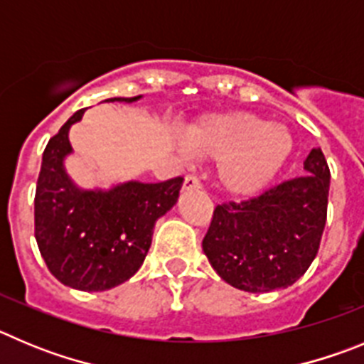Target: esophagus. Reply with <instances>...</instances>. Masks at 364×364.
I'll list each match as a JSON object with an SVG mask.
<instances>
[{"label": "esophagus", "instance_id": "esophagus-1", "mask_svg": "<svg viewBox=\"0 0 364 364\" xmlns=\"http://www.w3.org/2000/svg\"><path fill=\"white\" fill-rule=\"evenodd\" d=\"M201 188V181L196 176H186L183 181V190H199Z\"/></svg>", "mask_w": 364, "mask_h": 364}]
</instances>
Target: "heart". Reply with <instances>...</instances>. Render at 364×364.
Returning a JSON list of instances; mask_svg holds the SVG:
<instances>
[{
  "label": "heart",
  "mask_w": 364,
  "mask_h": 364,
  "mask_svg": "<svg viewBox=\"0 0 364 364\" xmlns=\"http://www.w3.org/2000/svg\"><path fill=\"white\" fill-rule=\"evenodd\" d=\"M186 143L199 158L219 159V185L234 196L259 192L294 150L287 127L250 112L208 114L188 127Z\"/></svg>",
  "instance_id": "b5f03b06"
}]
</instances>
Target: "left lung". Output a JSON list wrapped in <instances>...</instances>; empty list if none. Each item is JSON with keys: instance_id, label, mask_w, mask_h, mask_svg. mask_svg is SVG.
Wrapping results in <instances>:
<instances>
[{"instance_id": "8db88e82", "label": "left lung", "mask_w": 364, "mask_h": 364, "mask_svg": "<svg viewBox=\"0 0 364 364\" xmlns=\"http://www.w3.org/2000/svg\"><path fill=\"white\" fill-rule=\"evenodd\" d=\"M306 174L257 198L215 206L203 252L223 281L245 292L288 288L309 270L325 230L330 170L312 149Z\"/></svg>"}]
</instances>
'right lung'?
Here are the masks:
<instances>
[{
  "mask_svg": "<svg viewBox=\"0 0 364 364\" xmlns=\"http://www.w3.org/2000/svg\"><path fill=\"white\" fill-rule=\"evenodd\" d=\"M139 97L105 101L132 103ZM83 112L77 110L43 152L34 199L36 241L55 279L83 292H103L139 270L154 225L178 203L183 178L80 188L67 174L65 158L72 154L68 130Z\"/></svg>",
  "mask_w": 364,
  "mask_h": 364,
  "instance_id": "right-lung-1",
  "label": "right lung"
}]
</instances>
